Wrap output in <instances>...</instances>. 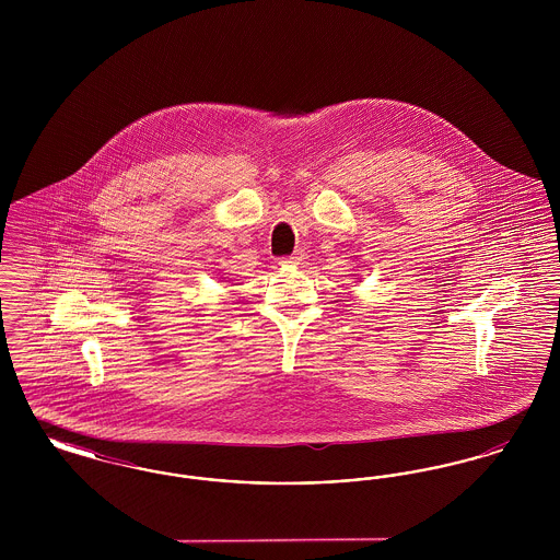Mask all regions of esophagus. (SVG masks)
I'll list each match as a JSON object with an SVG mask.
<instances>
[{"label":"esophagus","instance_id":"obj_1","mask_svg":"<svg viewBox=\"0 0 560 560\" xmlns=\"http://www.w3.org/2000/svg\"><path fill=\"white\" fill-rule=\"evenodd\" d=\"M285 262H288V265H292V267H302V265L306 262V254H304V252H295V254L290 256Z\"/></svg>","mask_w":560,"mask_h":560}]
</instances>
